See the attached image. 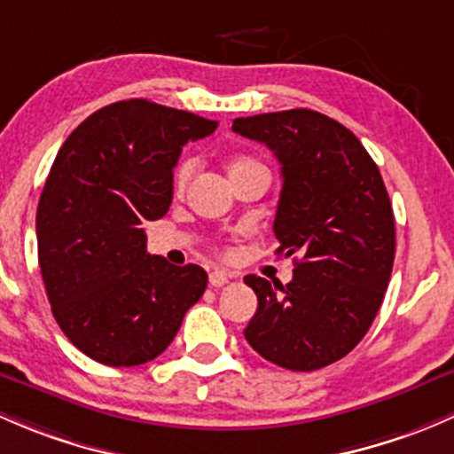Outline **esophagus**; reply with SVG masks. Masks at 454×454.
Segmentation results:
<instances>
[{"label":"esophagus","mask_w":454,"mask_h":454,"mask_svg":"<svg viewBox=\"0 0 454 454\" xmlns=\"http://www.w3.org/2000/svg\"><path fill=\"white\" fill-rule=\"evenodd\" d=\"M229 279H231V275H227L225 270H214V273H209V284L214 288L225 286V284H229Z\"/></svg>","instance_id":"34e87169"}]
</instances>
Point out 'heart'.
<instances>
[{"mask_svg":"<svg viewBox=\"0 0 454 454\" xmlns=\"http://www.w3.org/2000/svg\"><path fill=\"white\" fill-rule=\"evenodd\" d=\"M251 166H262V163L251 157H238L236 161L231 163V168H229V175H233V172L238 170H245V168H251ZM194 170H196V159H190V157L184 159V161L175 168V172H172V192L175 194L184 192V190L188 188L190 179H192Z\"/></svg>","mask_w":454,"mask_h":454,"instance_id":"heart-1","label":"heart"}]
</instances>
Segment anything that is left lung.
Listing matches in <instances>:
<instances>
[{"label": "left lung", "instance_id": "1", "mask_svg": "<svg viewBox=\"0 0 454 454\" xmlns=\"http://www.w3.org/2000/svg\"><path fill=\"white\" fill-rule=\"evenodd\" d=\"M231 129L282 163L273 231L279 254H299L286 286L245 278L258 295L245 339L284 369H321L361 343L389 286L395 223L380 170L352 130L319 111L238 118Z\"/></svg>", "mask_w": 454, "mask_h": 454}]
</instances>
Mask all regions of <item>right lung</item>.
Wrapping results in <instances>:
<instances>
[{
    "label": "right lung",
    "instance_id": "1",
    "mask_svg": "<svg viewBox=\"0 0 454 454\" xmlns=\"http://www.w3.org/2000/svg\"><path fill=\"white\" fill-rule=\"evenodd\" d=\"M216 126L133 98L98 109L60 146L36 209L39 266L56 324L93 361L157 358L205 293L207 273L148 254L142 225L170 207L181 148Z\"/></svg>",
    "mask_w": 454,
    "mask_h": 454
}]
</instances>
